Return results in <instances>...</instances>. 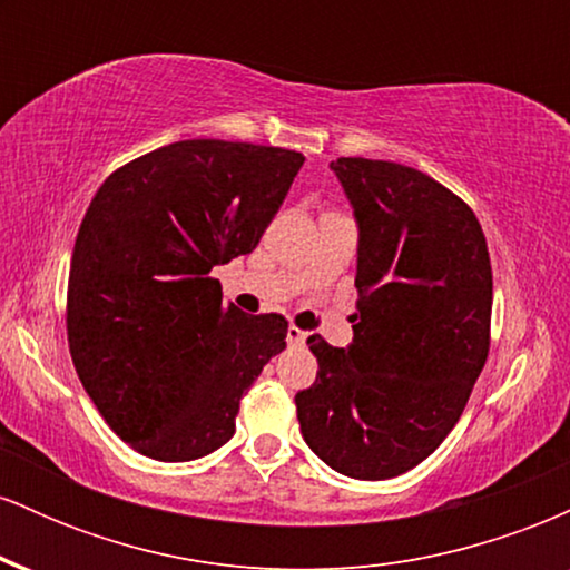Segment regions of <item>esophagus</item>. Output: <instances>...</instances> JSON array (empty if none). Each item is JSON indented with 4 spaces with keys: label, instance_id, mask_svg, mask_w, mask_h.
<instances>
[{
    "label": "esophagus",
    "instance_id": "1",
    "mask_svg": "<svg viewBox=\"0 0 570 570\" xmlns=\"http://www.w3.org/2000/svg\"><path fill=\"white\" fill-rule=\"evenodd\" d=\"M286 340H289V345H305L307 332L299 330V326H289V330H286Z\"/></svg>",
    "mask_w": 570,
    "mask_h": 570
}]
</instances>
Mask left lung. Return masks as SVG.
I'll list each match as a JSON object with an SVG mask.
<instances>
[{
	"label": "left lung",
	"instance_id": "obj_1",
	"mask_svg": "<svg viewBox=\"0 0 570 570\" xmlns=\"http://www.w3.org/2000/svg\"><path fill=\"white\" fill-rule=\"evenodd\" d=\"M358 222L353 343L307 337L316 383L294 396L307 448L353 480L404 474L440 448L490 351L493 271L455 193L391 160L332 163Z\"/></svg>",
	"mask_w": 570,
	"mask_h": 570
}]
</instances>
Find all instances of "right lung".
I'll use <instances>...</instances> for the list:
<instances>
[{
  "label": "right lung",
  "mask_w": 570,
  "mask_h": 570,
  "mask_svg": "<svg viewBox=\"0 0 570 570\" xmlns=\"http://www.w3.org/2000/svg\"><path fill=\"white\" fill-rule=\"evenodd\" d=\"M303 153L187 139L98 187L75 240L67 337L109 429L155 461H193L235 434L240 399L286 348L281 313L222 303L212 276L254 252Z\"/></svg>",
  "instance_id": "1"
}]
</instances>
